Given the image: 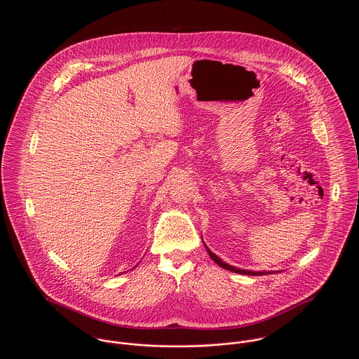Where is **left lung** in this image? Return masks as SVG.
Returning a JSON list of instances; mask_svg holds the SVG:
<instances>
[{
  "label": "left lung",
  "instance_id": "obj_1",
  "mask_svg": "<svg viewBox=\"0 0 359 359\" xmlns=\"http://www.w3.org/2000/svg\"><path fill=\"white\" fill-rule=\"evenodd\" d=\"M205 249H207V252H208V256L212 258V261H214L215 264H218L219 266H222L224 269H228V271H231V272H236V273H242V275H266V273H271V272H265V271H258V272H255V271H248V269L235 268V266H232V265H229V264L224 262L219 257L215 256V255H214L208 248H205Z\"/></svg>",
  "mask_w": 359,
  "mask_h": 359
}]
</instances>
